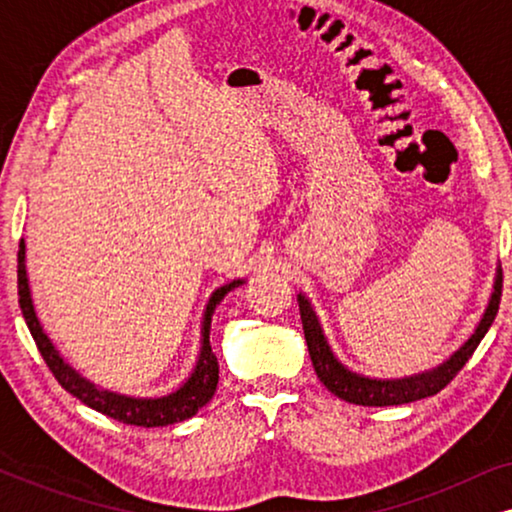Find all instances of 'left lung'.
Here are the masks:
<instances>
[{
  "instance_id": "obj_1",
  "label": "left lung",
  "mask_w": 512,
  "mask_h": 512,
  "mask_svg": "<svg viewBox=\"0 0 512 512\" xmlns=\"http://www.w3.org/2000/svg\"><path fill=\"white\" fill-rule=\"evenodd\" d=\"M501 289H503V272L501 265L496 268L494 279V291L489 298L487 310L482 314L480 324L475 326L471 338L454 352L450 359L438 363L436 368L424 370V373L408 375V377H396V380H377V377H366L354 373L347 366L335 359L331 345H328L321 324L314 314L310 300L303 293H298V307H300V319H303V331L305 342L310 349V359L314 366V373L321 380V384L335 394L342 401L354 403V405H368V408H384V405H403L419 401V398L436 396L440 389H445L447 384L454 380V375L466 366V361L471 359L475 349H478L480 340L485 338L489 326L494 324L496 312H499L501 303Z\"/></svg>"
}]
</instances>
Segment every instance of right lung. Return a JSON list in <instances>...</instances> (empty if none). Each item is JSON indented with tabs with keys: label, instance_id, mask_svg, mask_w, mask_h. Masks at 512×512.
Returning a JSON list of instances; mask_svg holds the SVG:
<instances>
[{
	"label": "right lung",
	"instance_id": "obj_1",
	"mask_svg": "<svg viewBox=\"0 0 512 512\" xmlns=\"http://www.w3.org/2000/svg\"><path fill=\"white\" fill-rule=\"evenodd\" d=\"M244 284V279H233V282L219 286L209 298L205 307V317H202V338H200V354L195 361L193 373L188 375V380L181 384L179 389H174L167 396L156 398H137V396H125L116 394V391L102 389L93 384L86 377L76 373L69 363L62 359L58 349L48 338L44 326L39 324L37 312H34L30 282H27V270H25V240L18 244V303L23 310L25 324L30 328L34 342H37L41 356H44L46 366L51 368L55 380L62 384V389H67L69 394L79 398L81 403H86L88 408H93L102 415H107L116 422L130 424V426H167L184 422V419L193 417L202 405L212 401L216 384H219V361L209 345V328H212V314L216 305L228 296L230 291Z\"/></svg>",
	"mask_w": 512,
	"mask_h": 512
}]
</instances>
